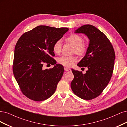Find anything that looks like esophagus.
<instances>
[{
    "instance_id": "obj_1",
    "label": "esophagus",
    "mask_w": 127,
    "mask_h": 127,
    "mask_svg": "<svg viewBox=\"0 0 127 127\" xmlns=\"http://www.w3.org/2000/svg\"><path fill=\"white\" fill-rule=\"evenodd\" d=\"M64 70L66 72H71V68H68L67 67H64Z\"/></svg>"
}]
</instances>
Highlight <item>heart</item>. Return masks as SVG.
<instances>
[{"mask_svg":"<svg viewBox=\"0 0 127 127\" xmlns=\"http://www.w3.org/2000/svg\"><path fill=\"white\" fill-rule=\"evenodd\" d=\"M66 41L74 46L73 52L79 55H83L86 52L87 50V45L83 42L82 36L76 34H71L67 37ZM62 49V44L60 40L56 41L53 45V51L56 54H59ZM77 58L75 56H62L58 59V62L63 66L70 67L76 61Z\"/></svg>","mask_w":127,"mask_h":127,"instance_id":"1","label":"heart"}]
</instances>
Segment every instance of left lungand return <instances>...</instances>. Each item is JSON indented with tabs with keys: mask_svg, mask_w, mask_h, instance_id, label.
I'll return each instance as SVG.
<instances>
[{
	"mask_svg": "<svg viewBox=\"0 0 127 127\" xmlns=\"http://www.w3.org/2000/svg\"><path fill=\"white\" fill-rule=\"evenodd\" d=\"M90 40L84 58L77 64L87 67L85 74L72 69L74 79L71 86L74 93L84 100H91L100 95L108 84L113 72L115 53L107 37L94 26L85 25L75 31Z\"/></svg>",
	"mask_w": 127,
	"mask_h": 127,
	"instance_id": "obj_1",
	"label": "left lung"
}]
</instances>
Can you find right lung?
Wrapping results in <instances>:
<instances>
[{
  "instance_id": "add662e5",
  "label": "right lung",
  "mask_w": 127,
  "mask_h": 127,
  "mask_svg": "<svg viewBox=\"0 0 127 127\" xmlns=\"http://www.w3.org/2000/svg\"><path fill=\"white\" fill-rule=\"evenodd\" d=\"M68 30L67 28L39 26L23 34L17 41L13 73L23 94L29 99L43 101L54 93L64 69L62 65L55 64L53 45ZM44 63L55 66L43 70Z\"/></svg>"
}]
</instances>
